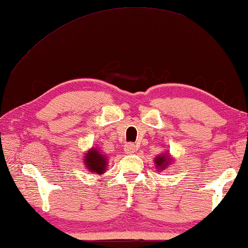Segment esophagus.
Returning a JSON list of instances; mask_svg holds the SVG:
<instances>
[{
	"mask_svg": "<svg viewBox=\"0 0 248 248\" xmlns=\"http://www.w3.org/2000/svg\"><path fill=\"white\" fill-rule=\"evenodd\" d=\"M124 150L126 151V154H134L135 151V144L134 143H126L124 147Z\"/></svg>",
	"mask_w": 248,
	"mask_h": 248,
	"instance_id": "esophagus-1",
	"label": "esophagus"
}]
</instances>
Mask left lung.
<instances>
[{
    "label": "left lung",
    "mask_w": 248,
    "mask_h": 248,
    "mask_svg": "<svg viewBox=\"0 0 248 248\" xmlns=\"http://www.w3.org/2000/svg\"><path fill=\"white\" fill-rule=\"evenodd\" d=\"M169 161H170V159H169V155H159V157L155 159V164L157 165L159 170L164 169L166 166L168 165Z\"/></svg>",
    "instance_id": "1"
}]
</instances>
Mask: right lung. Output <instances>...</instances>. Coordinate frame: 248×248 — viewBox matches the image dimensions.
I'll list each match as a JSON object with an SVG mask.
<instances>
[{"label": "right lung", "mask_w": 248, "mask_h": 248, "mask_svg": "<svg viewBox=\"0 0 248 248\" xmlns=\"http://www.w3.org/2000/svg\"><path fill=\"white\" fill-rule=\"evenodd\" d=\"M84 164H86L87 168L90 171L97 172V174L101 175L106 169L107 165V159L104 157L98 150H90L86 155V159H84Z\"/></svg>", "instance_id": "1"}]
</instances>
